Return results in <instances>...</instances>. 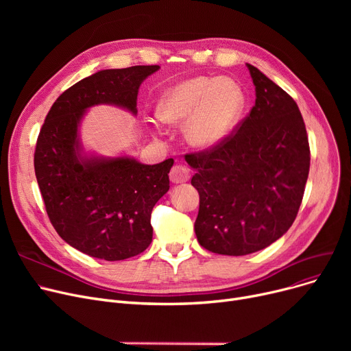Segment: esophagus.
I'll use <instances>...</instances> for the list:
<instances>
[{"instance_id":"34e87169","label":"esophagus","mask_w":351,"mask_h":351,"mask_svg":"<svg viewBox=\"0 0 351 351\" xmlns=\"http://www.w3.org/2000/svg\"><path fill=\"white\" fill-rule=\"evenodd\" d=\"M169 178L173 183H183L189 180V169L183 165H175L171 169Z\"/></svg>"}]
</instances>
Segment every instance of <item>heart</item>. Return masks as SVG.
<instances>
[{
    "instance_id": "1",
    "label": "heart",
    "mask_w": 351,
    "mask_h": 351,
    "mask_svg": "<svg viewBox=\"0 0 351 351\" xmlns=\"http://www.w3.org/2000/svg\"><path fill=\"white\" fill-rule=\"evenodd\" d=\"M246 105L242 85L229 77H196L166 89L158 117L169 125L183 126V136L197 149L222 143L241 119Z\"/></svg>"
}]
</instances>
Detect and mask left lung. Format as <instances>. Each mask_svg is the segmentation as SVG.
<instances>
[{
	"label": "left lung",
	"instance_id": "left-lung-1",
	"mask_svg": "<svg viewBox=\"0 0 351 351\" xmlns=\"http://www.w3.org/2000/svg\"><path fill=\"white\" fill-rule=\"evenodd\" d=\"M250 114L213 149L186 155L199 192L195 233L217 254L245 256L270 246L298 216L310 168L298 104L256 66Z\"/></svg>",
	"mask_w": 351,
	"mask_h": 351
}]
</instances>
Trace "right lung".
Here are the masks:
<instances>
[{"mask_svg":"<svg viewBox=\"0 0 351 351\" xmlns=\"http://www.w3.org/2000/svg\"><path fill=\"white\" fill-rule=\"evenodd\" d=\"M159 65L102 69L53 102L36 141L34 168L52 226L77 250L108 262L142 253L152 242L151 213L169 191L173 159L85 152L80 128L86 110L114 105L134 115L141 84Z\"/></svg>","mask_w":351,"mask_h":351,"instance_id":"1","label":"right lung"}]
</instances>
